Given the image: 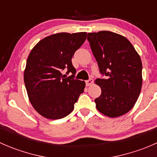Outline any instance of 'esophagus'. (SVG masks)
<instances>
[{"label": "esophagus", "mask_w": 157, "mask_h": 157, "mask_svg": "<svg viewBox=\"0 0 157 157\" xmlns=\"http://www.w3.org/2000/svg\"><path fill=\"white\" fill-rule=\"evenodd\" d=\"M93 78H90V79H89V80H86V85L87 86H90V85L93 84Z\"/></svg>", "instance_id": "1"}]
</instances>
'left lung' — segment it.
I'll return each mask as SVG.
<instances>
[{
    "label": "left lung",
    "instance_id": "obj_1",
    "mask_svg": "<svg viewBox=\"0 0 157 157\" xmlns=\"http://www.w3.org/2000/svg\"><path fill=\"white\" fill-rule=\"evenodd\" d=\"M87 40L99 73L106 77L96 80L102 90L96 108L111 118L121 116L133 108L141 90L140 56L125 37L112 32L88 33Z\"/></svg>",
    "mask_w": 157,
    "mask_h": 157
}]
</instances>
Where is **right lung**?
Masks as SVG:
<instances>
[{
  "instance_id": "1",
  "label": "right lung",
  "mask_w": 157,
  "mask_h": 157,
  "mask_svg": "<svg viewBox=\"0 0 157 157\" xmlns=\"http://www.w3.org/2000/svg\"><path fill=\"white\" fill-rule=\"evenodd\" d=\"M86 39V33L52 35L41 40L30 52L24 71V83L34 109L45 118L60 119L68 115L85 82L74 79L72 57ZM72 74L65 78L61 72Z\"/></svg>"
}]
</instances>
